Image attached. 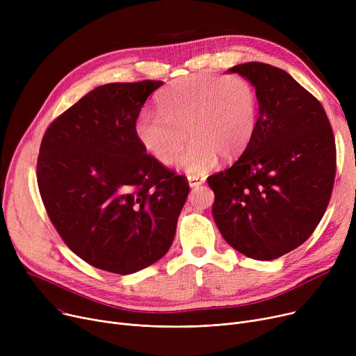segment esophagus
Here are the masks:
<instances>
[{"label": "esophagus", "mask_w": 356, "mask_h": 356, "mask_svg": "<svg viewBox=\"0 0 356 356\" xmlns=\"http://www.w3.org/2000/svg\"><path fill=\"white\" fill-rule=\"evenodd\" d=\"M188 181H189V186L193 189V188H197V186L203 184L204 183V179L203 177H199V176H189L188 177Z\"/></svg>", "instance_id": "34e87169"}]
</instances>
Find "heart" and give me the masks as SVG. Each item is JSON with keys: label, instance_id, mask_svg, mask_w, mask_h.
<instances>
[{"label": "heart", "instance_id": "1", "mask_svg": "<svg viewBox=\"0 0 356 356\" xmlns=\"http://www.w3.org/2000/svg\"><path fill=\"white\" fill-rule=\"evenodd\" d=\"M159 114L143 111L136 137L148 154L164 165L173 164L193 140L179 167L199 176L218 157L232 161L245 152L257 128V97L242 76L193 74L168 86L157 99Z\"/></svg>", "mask_w": 356, "mask_h": 356}]
</instances>
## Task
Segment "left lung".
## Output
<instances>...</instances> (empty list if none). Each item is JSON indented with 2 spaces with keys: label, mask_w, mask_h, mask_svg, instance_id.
I'll use <instances>...</instances> for the list:
<instances>
[{
  "label": "left lung",
  "mask_w": 356,
  "mask_h": 356,
  "mask_svg": "<svg viewBox=\"0 0 356 356\" xmlns=\"http://www.w3.org/2000/svg\"><path fill=\"white\" fill-rule=\"evenodd\" d=\"M254 88V137L229 168L208 177L219 232L250 258L270 261L300 247L329 204L334 137L322 104L286 70L250 62L227 70Z\"/></svg>",
  "instance_id": "8db88e82"
}]
</instances>
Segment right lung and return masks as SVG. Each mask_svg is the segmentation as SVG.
I'll return each instance as SVG.
<instances>
[{"instance_id":"right-lung-1","label":"right lung","mask_w":356,"mask_h":356,"mask_svg":"<svg viewBox=\"0 0 356 356\" xmlns=\"http://www.w3.org/2000/svg\"><path fill=\"white\" fill-rule=\"evenodd\" d=\"M160 81L106 83L46 129L37 183L65 244L88 264L133 274L172 247L189 183L145 153L136 121Z\"/></svg>"}]
</instances>
